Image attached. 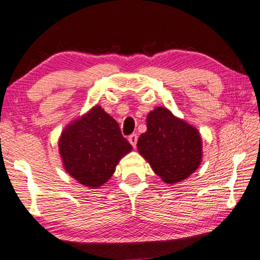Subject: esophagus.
<instances>
[{
  "label": "esophagus",
  "instance_id": "esophagus-1",
  "mask_svg": "<svg viewBox=\"0 0 260 260\" xmlns=\"http://www.w3.org/2000/svg\"><path fill=\"white\" fill-rule=\"evenodd\" d=\"M128 140L131 142V145L133 146V147H135V146H137V142H138V135L137 134H131Z\"/></svg>",
  "mask_w": 260,
  "mask_h": 260
}]
</instances>
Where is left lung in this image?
I'll list each match as a JSON object with an SVG mask.
<instances>
[{"label": "left lung", "mask_w": 260, "mask_h": 260, "mask_svg": "<svg viewBox=\"0 0 260 260\" xmlns=\"http://www.w3.org/2000/svg\"><path fill=\"white\" fill-rule=\"evenodd\" d=\"M139 153L167 184L184 180L202 162V138L194 127L156 107L147 115V131L138 139Z\"/></svg>", "instance_id": "obj_1"}]
</instances>
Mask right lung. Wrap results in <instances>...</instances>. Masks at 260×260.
Returning a JSON list of instances; mask_svg holds the SVG:
<instances>
[{
	"instance_id": "1",
	"label": "right lung",
	"mask_w": 260,
	"mask_h": 260,
	"mask_svg": "<svg viewBox=\"0 0 260 260\" xmlns=\"http://www.w3.org/2000/svg\"><path fill=\"white\" fill-rule=\"evenodd\" d=\"M58 149L64 170L80 184L99 187L114 173L132 146L119 123L100 106L62 132Z\"/></svg>"
}]
</instances>
